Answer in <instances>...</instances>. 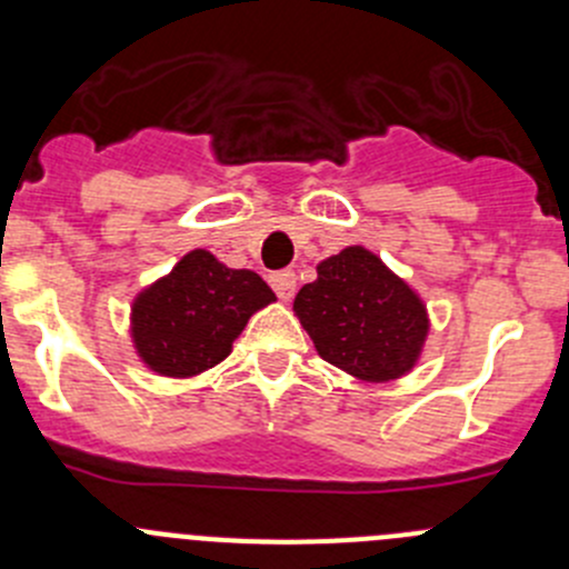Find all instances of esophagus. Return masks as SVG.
<instances>
[{"label": "esophagus", "mask_w": 569, "mask_h": 569, "mask_svg": "<svg viewBox=\"0 0 569 569\" xmlns=\"http://www.w3.org/2000/svg\"><path fill=\"white\" fill-rule=\"evenodd\" d=\"M269 283H272L274 295H278L280 300L289 302L297 291V274L291 272V269H286V272H274L272 278H269Z\"/></svg>", "instance_id": "esophagus-1"}]
</instances>
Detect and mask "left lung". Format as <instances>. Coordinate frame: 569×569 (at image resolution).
Segmentation results:
<instances>
[{"label": "left lung", "instance_id": "1", "mask_svg": "<svg viewBox=\"0 0 569 569\" xmlns=\"http://www.w3.org/2000/svg\"><path fill=\"white\" fill-rule=\"evenodd\" d=\"M295 313L327 363L363 382L405 377L429 332L421 297L371 250H341L295 297Z\"/></svg>", "mask_w": 569, "mask_h": 569}]
</instances>
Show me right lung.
Here are the masks:
<instances>
[{
  "instance_id": "1",
  "label": "right lung",
  "mask_w": 569,
  "mask_h": 569,
  "mask_svg": "<svg viewBox=\"0 0 569 569\" xmlns=\"http://www.w3.org/2000/svg\"><path fill=\"white\" fill-rule=\"evenodd\" d=\"M269 302L272 289L256 272L192 250L137 295L131 341L148 369L183 380L226 360L248 319Z\"/></svg>"
}]
</instances>
